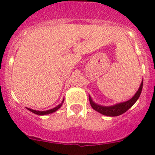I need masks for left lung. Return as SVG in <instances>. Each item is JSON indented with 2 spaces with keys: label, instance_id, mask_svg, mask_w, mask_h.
I'll return each mask as SVG.
<instances>
[{
  "label": "left lung",
  "instance_id": "8db88e82",
  "mask_svg": "<svg viewBox=\"0 0 155 155\" xmlns=\"http://www.w3.org/2000/svg\"><path fill=\"white\" fill-rule=\"evenodd\" d=\"M142 85H143V80H142V84L140 85L139 89L136 92V94L131 99L129 100L128 101L117 104L113 106L105 107V106L99 105V104H97L96 103H94L91 99V97H89V101L90 104H91V106H92L93 109L99 112L100 113H101L103 115L109 116V117H116V116L120 115V114L125 113L129 108H131L134 104L135 102L137 101V99L139 98L140 95H141V92H142Z\"/></svg>",
  "mask_w": 155,
  "mask_h": 155
}]
</instances>
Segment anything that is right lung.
Instances as JSON below:
<instances>
[{
    "mask_svg": "<svg viewBox=\"0 0 155 155\" xmlns=\"http://www.w3.org/2000/svg\"><path fill=\"white\" fill-rule=\"evenodd\" d=\"M63 103V102H62ZM61 105H62V104L58 105L57 107L55 108H52V109H50V110H47V111H36V110H34V109H31V108H28L30 112H32V113H35V114H37V115H46V114H49V113H52L54 112H55L56 110H58V108H60Z\"/></svg>",
    "mask_w": 155,
    "mask_h": 155,
    "instance_id": "1",
    "label": "right lung"
}]
</instances>
